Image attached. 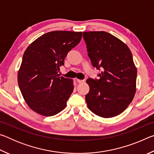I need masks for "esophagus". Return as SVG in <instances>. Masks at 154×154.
I'll return each instance as SVG.
<instances>
[{
	"label": "esophagus",
	"mask_w": 154,
	"mask_h": 154,
	"mask_svg": "<svg viewBox=\"0 0 154 154\" xmlns=\"http://www.w3.org/2000/svg\"><path fill=\"white\" fill-rule=\"evenodd\" d=\"M76 82L78 83H83L85 82L84 80H81V79H76Z\"/></svg>",
	"instance_id": "1"
}]
</instances>
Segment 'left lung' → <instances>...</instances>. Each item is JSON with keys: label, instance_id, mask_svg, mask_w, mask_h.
Instances as JSON below:
<instances>
[{"label": "left lung", "instance_id": "8db88e82", "mask_svg": "<svg viewBox=\"0 0 154 154\" xmlns=\"http://www.w3.org/2000/svg\"><path fill=\"white\" fill-rule=\"evenodd\" d=\"M88 56L99 79L88 78L90 91L85 95L88 107L96 116L112 118L122 113L136 92L137 71L130 49L105 31L83 32Z\"/></svg>", "mask_w": 154, "mask_h": 154}]
</instances>
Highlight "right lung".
I'll list each match as a JSON object with an SVG mask.
<instances>
[{
  "label": "right lung",
  "mask_w": 154,
  "mask_h": 154,
  "mask_svg": "<svg viewBox=\"0 0 154 154\" xmlns=\"http://www.w3.org/2000/svg\"><path fill=\"white\" fill-rule=\"evenodd\" d=\"M82 37V32L52 31L36 38L26 49L17 82L26 103L34 111L52 116L65 108L73 91V82L60 77L58 71Z\"/></svg>",
  "instance_id": "1"
}]
</instances>
